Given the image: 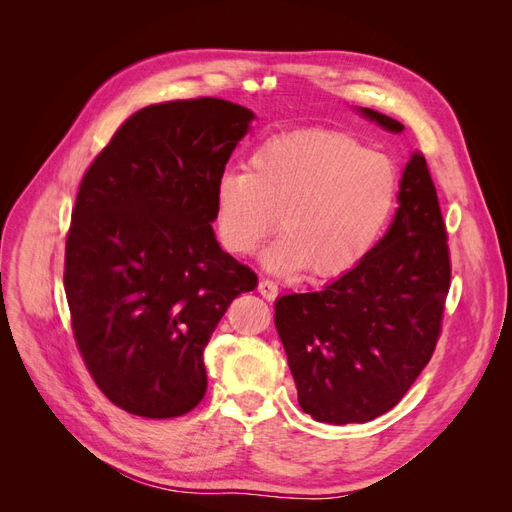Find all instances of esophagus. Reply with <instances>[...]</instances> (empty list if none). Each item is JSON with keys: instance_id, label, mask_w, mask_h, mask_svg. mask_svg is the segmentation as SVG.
<instances>
[{"instance_id": "obj_1", "label": "esophagus", "mask_w": 512, "mask_h": 512, "mask_svg": "<svg viewBox=\"0 0 512 512\" xmlns=\"http://www.w3.org/2000/svg\"><path fill=\"white\" fill-rule=\"evenodd\" d=\"M258 292L265 297L267 301H275L277 294H280V288H277V284L273 280H260L258 284Z\"/></svg>"}]
</instances>
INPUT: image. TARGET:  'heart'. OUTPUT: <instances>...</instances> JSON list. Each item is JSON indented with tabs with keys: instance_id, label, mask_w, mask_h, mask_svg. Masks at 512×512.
Wrapping results in <instances>:
<instances>
[{
	"instance_id": "1",
	"label": "heart",
	"mask_w": 512,
	"mask_h": 512,
	"mask_svg": "<svg viewBox=\"0 0 512 512\" xmlns=\"http://www.w3.org/2000/svg\"><path fill=\"white\" fill-rule=\"evenodd\" d=\"M399 192L395 162L350 134L292 130L269 136L215 188V230L228 254L247 256L280 220L284 235L265 254L280 273L309 267L320 280L346 275L371 254Z\"/></svg>"
}]
</instances>
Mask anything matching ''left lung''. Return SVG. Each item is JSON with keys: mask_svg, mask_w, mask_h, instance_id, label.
Returning <instances> with one entry per match:
<instances>
[{"mask_svg": "<svg viewBox=\"0 0 512 512\" xmlns=\"http://www.w3.org/2000/svg\"><path fill=\"white\" fill-rule=\"evenodd\" d=\"M363 113L386 130H404L393 117ZM399 188L389 232L359 267L324 290L275 303L299 404L320 423H367L395 408L440 339L451 252L421 153L410 158Z\"/></svg>", "mask_w": 512, "mask_h": 512, "instance_id": "left-lung-1", "label": "left lung"}]
</instances>
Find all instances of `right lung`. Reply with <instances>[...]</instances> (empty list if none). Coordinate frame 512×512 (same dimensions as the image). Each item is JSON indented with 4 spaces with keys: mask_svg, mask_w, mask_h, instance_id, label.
Listing matches in <instances>:
<instances>
[{
    "mask_svg": "<svg viewBox=\"0 0 512 512\" xmlns=\"http://www.w3.org/2000/svg\"><path fill=\"white\" fill-rule=\"evenodd\" d=\"M254 119L220 98L151 104L83 175L66 237L76 348L98 389L136 416L175 418L207 393L203 352L256 273L215 241V188Z\"/></svg>",
    "mask_w": 512,
    "mask_h": 512,
    "instance_id": "add662e5",
    "label": "right lung"
}]
</instances>
